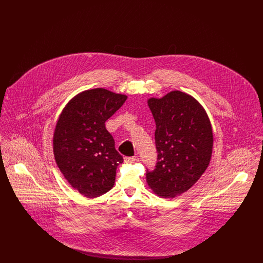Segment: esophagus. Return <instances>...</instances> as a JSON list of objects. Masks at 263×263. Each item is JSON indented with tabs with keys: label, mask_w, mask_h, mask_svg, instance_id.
<instances>
[{
	"label": "esophagus",
	"mask_w": 263,
	"mask_h": 263,
	"mask_svg": "<svg viewBox=\"0 0 263 263\" xmlns=\"http://www.w3.org/2000/svg\"><path fill=\"white\" fill-rule=\"evenodd\" d=\"M137 161L136 157H125L124 158V163H133Z\"/></svg>",
	"instance_id": "34e87169"
}]
</instances>
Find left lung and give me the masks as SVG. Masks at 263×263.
<instances>
[{
    "label": "left lung",
    "instance_id": "8db88e82",
    "mask_svg": "<svg viewBox=\"0 0 263 263\" xmlns=\"http://www.w3.org/2000/svg\"><path fill=\"white\" fill-rule=\"evenodd\" d=\"M148 105L156 122L158 163L146 181L154 194L173 199L192 187L209 166L212 125L200 102L180 90L150 98Z\"/></svg>",
    "mask_w": 263,
    "mask_h": 263
}]
</instances>
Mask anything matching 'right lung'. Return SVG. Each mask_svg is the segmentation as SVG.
Segmentation results:
<instances>
[{
	"label": "right lung",
	"mask_w": 263,
	"mask_h": 263,
	"mask_svg": "<svg viewBox=\"0 0 263 263\" xmlns=\"http://www.w3.org/2000/svg\"><path fill=\"white\" fill-rule=\"evenodd\" d=\"M127 96L105 88L87 89L68 101L56 122L53 153L68 183L87 198H96L114 185L123 158L105 128Z\"/></svg>",
	"instance_id": "1"
}]
</instances>
